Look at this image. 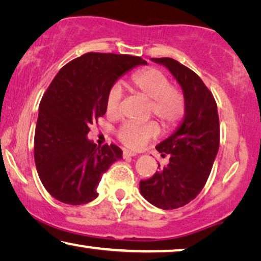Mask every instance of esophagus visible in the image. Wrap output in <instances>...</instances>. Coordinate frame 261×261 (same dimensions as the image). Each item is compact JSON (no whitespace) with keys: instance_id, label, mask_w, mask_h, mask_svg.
Here are the masks:
<instances>
[{"instance_id":"34e87169","label":"esophagus","mask_w":261,"mask_h":261,"mask_svg":"<svg viewBox=\"0 0 261 261\" xmlns=\"http://www.w3.org/2000/svg\"><path fill=\"white\" fill-rule=\"evenodd\" d=\"M136 154L135 152H132V151H127V150H125V151H123V158L124 159H127V158H130V157H136Z\"/></svg>"}]
</instances>
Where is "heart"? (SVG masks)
<instances>
[{
	"mask_svg": "<svg viewBox=\"0 0 261 261\" xmlns=\"http://www.w3.org/2000/svg\"><path fill=\"white\" fill-rule=\"evenodd\" d=\"M132 83L136 90L151 100V111L164 126L172 127L177 125L184 117V95L172 87L171 80L161 70L150 68L137 72L132 77ZM122 98L123 88L119 83H116L107 95L106 108L109 115H118ZM157 135L158 126L153 122H126L118 130L119 141L130 149H139Z\"/></svg>",
	"mask_w": 261,
	"mask_h": 261,
	"instance_id": "obj_1",
	"label": "heart"
}]
</instances>
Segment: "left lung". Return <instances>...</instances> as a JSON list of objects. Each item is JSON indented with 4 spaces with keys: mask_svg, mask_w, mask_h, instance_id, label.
<instances>
[{
    "mask_svg": "<svg viewBox=\"0 0 261 261\" xmlns=\"http://www.w3.org/2000/svg\"><path fill=\"white\" fill-rule=\"evenodd\" d=\"M151 61L168 69L180 85L185 115L173 134L155 146L163 157L169 155V164L141 180L139 191L155 207L172 210L190 203L204 188L219 150V117L212 93L192 70L172 58Z\"/></svg>",
    "mask_w": 261,
    "mask_h": 261,
    "instance_id": "obj_1",
    "label": "left lung"
}]
</instances>
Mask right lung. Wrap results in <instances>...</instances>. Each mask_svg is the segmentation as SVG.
<instances>
[{"instance_id": "1", "label": "right lung", "mask_w": 261, "mask_h": 261, "mask_svg": "<svg viewBox=\"0 0 261 261\" xmlns=\"http://www.w3.org/2000/svg\"><path fill=\"white\" fill-rule=\"evenodd\" d=\"M141 57L88 53L58 71L38 108L35 164L42 184L64 204L96 199L102 176L122 159L117 145L97 146L89 126L106 115L107 95L124 73L146 65Z\"/></svg>"}]
</instances>
